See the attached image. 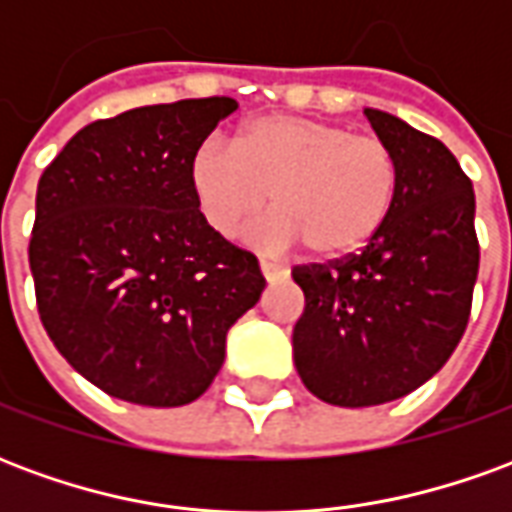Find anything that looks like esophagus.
Returning a JSON list of instances; mask_svg holds the SVG:
<instances>
[{
	"mask_svg": "<svg viewBox=\"0 0 512 512\" xmlns=\"http://www.w3.org/2000/svg\"><path fill=\"white\" fill-rule=\"evenodd\" d=\"M260 271H263L266 282H279V279L288 277V271H285V268L277 266V263H268V260H260Z\"/></svg>",
	"mask_w": 512,
	"mask_h": 512,
	"instance_id": "esophagus-1",
	"label": "esophagus"
}]
</instances>
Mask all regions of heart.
I'll list each match as a JSON object with an SVG mask.
<instances>
[{
    "label": "heart",
    "instance_id": "obj_1",
    "mask_svg": "<svg viewBox=\"0 0 512 512\" xmlns=\"http://www.w3.org/2000/svg\"><path fill=\"white\" fill-rule=\"evenodd\" d=\"M189 183L219 235L238 233L271 194L277 211L252 224L246 241L266 252L304 241L312 255L337 260L384 230L400 172L378 136L315 117L266 115L241 128L235 147L205 139L191 153Z\"/></svg>",
    "mask_w": 512,
    "mask_h": 512
}]
</instances>
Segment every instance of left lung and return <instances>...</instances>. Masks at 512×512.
I'll use <instances>...</instances> for the list:
<instances>
[{
    "label": "left lung",
    "instance_id": "8db88e82",
    "mask_svg": "<svg viewBox=\"0 0 512 512\" xmlns=\"http://www.w3.org/2000/svg\"><path fill=\"white\" fill-rule=\"evenodd\" d=\"M397 158L384 230L359 252L293 268L304 312L293 362L323 403L381 406L439 373L461 343L480 268L472 180L436 136L365 109Z\"/></svg>",
    "mask_w": 512,
    "mask_h": 512
}]
</instances>
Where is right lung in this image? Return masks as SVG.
I'll return each instance as SVG.
<instances>
[{"instance_id": "right-lung-1", "label": "right lung", "mask_w": 512, "mask_h": 512, "mask_svg": "<svg viewBox=\"0 0 512 512\" xmlns=\"http://www.w3.org/2000/svg\"><path fill=\"white\" fill-rule=\"evenodd\" d=\"M233 98L95 120L43 169L29 268L43 329L68 365L136 406H186L211 386L227 332L266 279L202 219L191 153Z\"/></svg>"}]
</instances>
